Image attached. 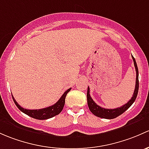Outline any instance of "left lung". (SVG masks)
Masks as SVG:
<instances>
[{
  "mask_svg": "<svg viewBox=\"0 0 149 149\" xmlns=\"http://www.w3.org/2000/svg\"><path fill=\"white\" fill-rule=\"evenodd\" d=\"M133 61L134 63V66H135L136 71V86H135V90H134V94H133L132 98L129 100V101L126 104H124L123 106H120L119 108H116V109H104V108L101 107L98 105H97L93 100L92 99L90 95V91H89V87H88V91H87V103L89 109H90L91 112L93 114H94L96 116L99 117V118H106V119H113V118H115L116 117H118V116H120V114H122L123 113H124L126 110L131 106V105L134 103L135 101L137 95H138V91H139V70H138L137 64L136 62L135 58H134V56H132Z\"/></svg>",
  "mask_w": 149,
  "mask_h": 149,
  "instance_id": "left-lung-1",
  "label": "left lung"
}]
</instances>
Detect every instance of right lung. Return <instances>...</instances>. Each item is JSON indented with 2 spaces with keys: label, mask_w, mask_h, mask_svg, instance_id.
I'll return each instance as SVG.
<instances>
[{
  "label": "right lung",
  "mask_w": 149,
  "mask_h": 149,
  "mask_svg": "<svg viewBox=\"0 0 149 149\" xmlns=\"http://www.w3.org/2000/svg\"><path fill=\"white\" fill-rule=\"evenodd\" d=\"M70 89L71 88L68 89L66 91L64 92V93L62 95V96L61 97L60 99L55 103V104L53 105V106H48V107L45 108V109H36V110H29V109H23V107H21V106L16 102V101H15V98H13V95L12 97L15 104L16 105L17 107H18V109H19V110L21 111L22 112L26 113V115L32 117V118H36V119L46 120L48 119V118H52V117L58 115V114H59L62 111L63 109L64 104H65V96H66L67 93L70 91Z\"/></svg>",
  "instance_id": "1"
}]
</instances>
